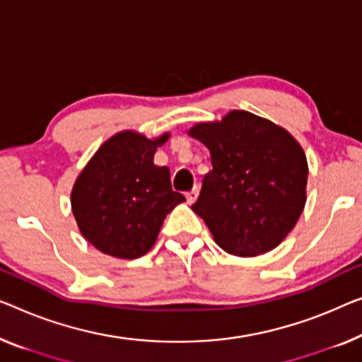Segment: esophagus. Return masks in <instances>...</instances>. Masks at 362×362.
I'll list each match as a JSON object with an SVG mask.
<instances>
[{
    "mask_svg": "<svg viewBox=\"0 0 362 362\" xmlns=\"http://www.w3.org/2000/svg\"><path fill=\"white\" fill-rule=\"evenodd\" d=\"M198 193H199L198 187L193 188L192 192H188L187 195H185V198H187V203H188V204H193V203H195V202H197V198H198Z\"/></svg>",
    "mask_w": 362,
    "mask_h": 362,
    "instance_id": "34e87169",
    "label": "esophagus"
}]
</instances>
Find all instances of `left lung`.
<instances>
[{
    "label": "left lung",
    "instance_id": "8db88e82",
    "mask_svg": "<svg viewBox=\"0 0 362 362\" xmlns=\"http://www.w3.org/2000/svg\"><path fill=\"white\" fill-rule=\"evenodd\" d=\"M211 154L213 170L193 204L221 249L257 257L278 247L305 206L307 159L284 128L245 110L188 132Z\"/></svg>",
    "mask_w": 362,
    "mask_h": 362
}]
</instances>
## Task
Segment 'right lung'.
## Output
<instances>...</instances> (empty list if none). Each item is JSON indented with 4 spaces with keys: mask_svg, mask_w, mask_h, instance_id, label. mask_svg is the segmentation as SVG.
I'll return each instance as SVG.
<instances>
[{
    "mask_svg": "<svg viewBox=\"0 0 362 362\" xmlns=\"http://www.w3.org/2000/svg\"><path fill=\"white\" fill-rule=\"evenodd\" d=\"M170 133L148 139L120 132L97 149L74 182L71 209L81 234L105 255L143 257L154 245L165 216L185 202L172 190L170 172L154 164Z\"/></svg>",
    "mask_w": 362,
    "mask_h": 362,
    "instance_id": "add662e5",
    "label": "right lung"
}]
</instances>
